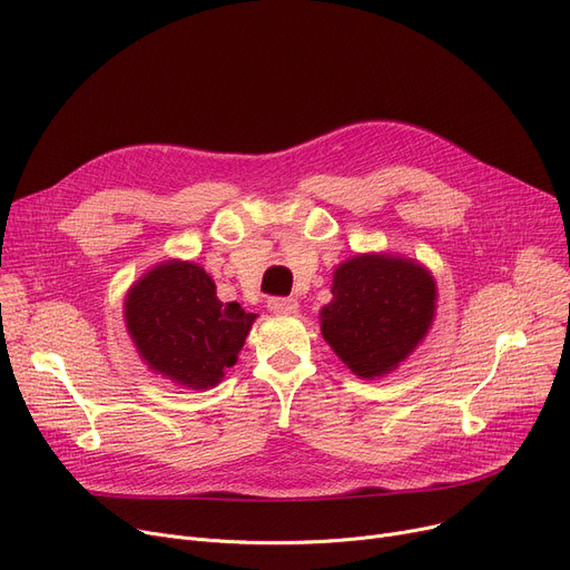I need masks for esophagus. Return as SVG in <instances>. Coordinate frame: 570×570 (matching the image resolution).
Instances as JSON below:
<instances>
[{"instance_id": "1", "label": "esophagus", "mask_w": 570, "mask_h": 570, "mask_svg": "<svg viewBox=\"0 0 570 570\" xmlns=\"http://www.w3.org/2000/svg\"><path fill=\"white\" fill-rule=\"evenodd\" d=\"M267 309L273 314H295L297 312V301H295V297H269Z\"/></svg>"}]
</instances>
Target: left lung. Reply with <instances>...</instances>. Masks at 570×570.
<instances>
[{"label":"left lung","mask_w":570,"mask_h":570,"mask_svg":"<svg viewBox=\"0 0 570 570\" xmlns=\"http://www.w3.org/2000/svg\"><path fill=\"white\" fill-rule=\"evenodd\" d=\"M321 335L361 379L395 372L417 348L436 316V282L413 258L372 252L340 263Z\"/></svg>","instance_id":"1"}]
</instances>
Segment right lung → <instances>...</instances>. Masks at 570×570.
<instances>
[{"mask_svg":"<svg viewBox=\"0 0 570 570\" xmlns=\"http://www.w3.org/2000/svg\"><path fill=\"white\" fill-rule=\"evenodd\" d=\"M254 321L237 303H222L215 279L194 261H161L125 295V325L140 361L187 391L224 379Z\"/></svg>","mask_w":570,"mask_h":570,"instance_id":"obj_1","label":"right lung"}]
</instances>
